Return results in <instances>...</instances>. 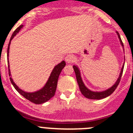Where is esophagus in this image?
<instances>
[{"mask_svg":"<svg viewBox=\"0 0 133 133\" xmlns=\"http://www.w3.org/2000/svg\"><path fill=\"white\" fill-rule=\"evenodd\" d=\"M75 61V57L72 55H68L65 57V61L67 63H71Z\"/></svg>","mask_w":133,"mask_h":133,"instance_id":"esophagus-1","label":"esophagus"}]
</instances>
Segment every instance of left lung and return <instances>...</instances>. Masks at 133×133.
I'll list each match as a JSON object with an SVG mask.
<instances>
[{"instance_id":"1","label":"left lung","mask_w":133,"mask_h":133,"mask_svg":"<svg viewBox=\"0 0 133 133\" xmlns=\"http://www.w3.org/2000/svg\"><path fill=\"white\" fill-rule=\"evenodd\" d=\"M117 34L118 35V37L120 40V42H121V44L123 46V43L121 41V36H120L119 33L118 32H117ZM125 60V58H124ZM124 63H123V67H122L121 70V73L119 75V77L118 78L117 81H116V83L114 84L113 86H112L111 87L108 89L107 90H104V91H102V92H94L92 90H89V89L86 87V86L84 85V83L83 82V80L81 78V72H80V70L78 69V68L77 67V66L74 65L73 66V69L75 72V75H76V78H77V83H78V87H79L80 90H81V93L84 95L86 98H89V99H102V98H106V97H109V95H110L112 92L115 90V89H117V87H118V84H119L120 81H121V78L122 75H123V69H124Z\"/></svg>"}]
</instances>
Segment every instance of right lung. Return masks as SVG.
<instances>
[{"label":"right lung","mask_w":133,"mask_h":133,"mask_svg":"<svg viewBox=\"0 0 133 133\" xmlns=\"http://www.w3.org/2000/svg\"><path fill=\"white\" fill-rule=\"evenodd\" d=\"M23 27V25H21L18 26L16 30L14 31L13 34L12 35L11 38L10 39V42L9 43V46L7 49V56H8V67H9V77L10 76V69H9V47H10V41L12 38H14V36L18 33L22 28ZM66 63L64 61H62L61 63L58 64L56 66H55V68L52 70V72L50 74V77H49V80L46 82V84L44 85V87L43 89H41V90L36 91L34 92H26L24 90H21V89L18 88V87L16 86V84L14 83L13 80L11 77H10V82H11L12 84L13 85L15 89H16L22 96L26 98L27 100H29V101L32 102V103H35V104H43V103H45V102L48 101L49 100L54 97L55 92H56V87H57V83H58V79L59 75L61 74V71L63 70V68L65 66Z\"/></svg>","instance_id":"1"}]
</instances>
